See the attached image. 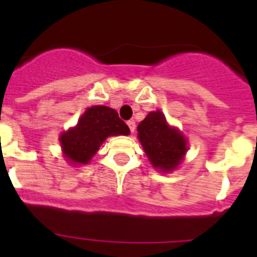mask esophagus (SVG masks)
Here are the masks:
<instances>
[{"label": "esophagus", "mask_w": 257, "mask_h": 257, "mask_svg": "<svg viewBox=\"0 0 257 257\" xmlns=\"http://www.w3.org/2000/svg\"><path fill=\"white\" fill-rule=\"evenodd\" d=\"M126 124H128V126H129V129H131V132H135V129H136V122H135V121L133 120H129L128 122H126Z\"/></svg>", "instance_id": "esophagus-1"}]
</instances>
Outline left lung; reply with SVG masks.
Instances as JSON below:
<instances>
[{
	"mask_svg": "<svg viewBox=\"0 0 257 257\" xmlns=\"http://www.w3.org/2000/svg\"><path fill=\"white\" fill-rule=\"evenodd\" d=\"M137 132L155 168L168 172L181 163L184 153L187 152V141L177 129L168 126L160 110L149 113L139 124Z\"/></svg>",
	"mask_w": 257,
	"mask_h": 257,
	"instance_id": "1",
	"label": "left lung"
}]
</instances>
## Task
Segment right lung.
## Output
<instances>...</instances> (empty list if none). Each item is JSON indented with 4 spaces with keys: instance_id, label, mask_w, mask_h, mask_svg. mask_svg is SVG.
I'll return each mask as SVG.
<instances>
[{
    "instance_id": "obj_1",
    "label": "right lung",
    "mask_w": 257,
    "mask_h": 257,
    "mask_svg": "<svg viewBox=\"0 0 257 257\" xmlns=\"http://www.w3.org/2000/svg\"><path fill=\"white\" fill-rule=\"evenodd\" d=\"M128 125L112 108L96 105L86 109L77 125L60 137L65 157L74 164H88L108 136L129 135Z\"/></svg>"
}]
</instances>
